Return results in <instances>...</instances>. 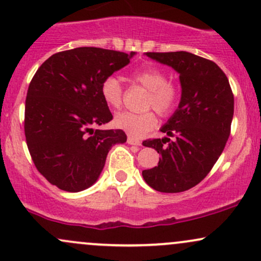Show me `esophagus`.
Segmentation results:
<instances>
[{
    "mask_svg": "<svg viewBox=\"0 0 261 261\" xmlns=\"http://www.w3.org/2000/svg\"><path fill=\"white\" fill-rule=\"evenodd\" d=\"M127 143L128 145H135V146H141V141L137 139H134V137H127Z\"/></svg>",
    "mask_w": 261,
    "mask_h": 261,
    "instance_id": "34e87169",
    "label": "esophagus"
}]
</instances>
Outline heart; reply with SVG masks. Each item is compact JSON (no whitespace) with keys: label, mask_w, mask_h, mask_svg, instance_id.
Segmentation results:
<instances>
[{"label":"heart","mask_w":261,"mask_h":261,"mask_svg":"<svg viewBox=\"0 0 261 261\" xmlns=\"http://www.w3.org/2000/svg\"><path fill=\"white\" fill-rule=\"evenodd\" d=\"M131 80L148 91L146 107L153 108L160 115H168L174 110L179 101L178 86L167 80V73L160 67L148 66L131 73ZM100 94L108 107L118 109L122 101V86L115 76H108L100 85ZM116 127L135 137H141L157 124L154 114L152 112L135 114L122 112L116 114L114 119Z\"/></svg>","instance_id":"obj_1"}]
</instances>
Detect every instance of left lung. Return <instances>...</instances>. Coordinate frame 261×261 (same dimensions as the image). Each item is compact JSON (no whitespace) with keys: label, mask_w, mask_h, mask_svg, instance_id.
Here are the masks:
<instances>
[{"label":"left lung","mask_w":261,"mask_h":261,"mask_svg":"<svg viewBox=\"0 0 261 261\" xmlns=\"http://www.w3.org/2000/svg\"><path fill=\"white\" fill-rule=\"evenodd\" d=\"M145 55L179 73L181 98L161 127L167 136L143 142L161 158L157 167L142 170V176L154 190L180 193L199 184L222 153L230 134L234 98L228 79L214 61L187 51Z\"/></svg>","instance_id":"1"}]
</instances>
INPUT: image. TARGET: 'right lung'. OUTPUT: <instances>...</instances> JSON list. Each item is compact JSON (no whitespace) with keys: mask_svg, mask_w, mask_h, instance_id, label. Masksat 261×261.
I'll list each match as a JSON object with an SVG mask.
<instances>
[{"mask_svg":"<svg viewBox=\"0 0 261 261\" xmlns=\"http://www.w3.org/2000/svg\"><path fill=\"white\" fill-rule=\"evenodd\" d=\"M134 55L76 47L54 54L33 77L25 99L27 146L40 174L61 190L79 193L92 187L110 148L126 142L122 130L94 127L113 119L101 98V82Z\"/></svg>","mask_w":261,"mask_h":261,"instance_id":"1","label":"right lung"}]
</instances>
